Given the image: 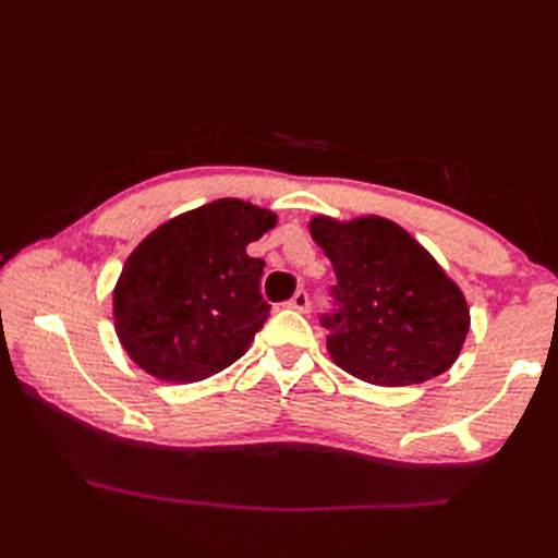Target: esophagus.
<instances>
[{
    "label": "esophagus",
    "mask_w": 558,
    "mask_h": 558,
    "mask_svg": "<svg viewBox=\"0 0 558 558\" xmlns=\"http://www.w3.org/2000/svg\"><path fill=\"white\" fill-rule=\"evenodd\" d=\"M288 306H290V310H294V312L306 314V312L312 310V300H310V294H306L304 290H300V292L294 294V298L288 302Z\"/></svg>",
    "instance_id": "1"
}]
</instances>
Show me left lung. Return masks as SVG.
Masks as SVG:
<instances>
[{
  "instance_id": "8db88e82",
  "label": "left lung",
  "mask_w": 558,
  "mask_h": 558,
  "mask_svg": "<svg viewBox=\"0 0 558 558\" xmlns=\"http://www.w3.org/2000/svg\"><path fill=\"white\" fill-rule=\"evenodd\" d=\"M312 240L333 264L338 312L324 314L340 369L374 386L429 381L456 364L470 306L438 260L381 216H314Z\"/></svg>"
}]
</instances>
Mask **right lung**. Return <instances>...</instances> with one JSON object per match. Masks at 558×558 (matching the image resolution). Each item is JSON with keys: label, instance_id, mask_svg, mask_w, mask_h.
<instances>
[{"label": "right lung", "instance_id": "1", "mask_svg": "<svg viewBox=\"0 0 558 558\" xmlns=\"http://www.w3.org/2000/svg\"><path fill=\"white\" fill-rule=\"evenodd\" d=\"M278 216L242 198H218L153 230L112 292L114 330L141 369L168 384H194L228 369L264 328V260L246 246Z\"/></svg>", "mask_w": 558, "mask_h": 558}]
</instances>
